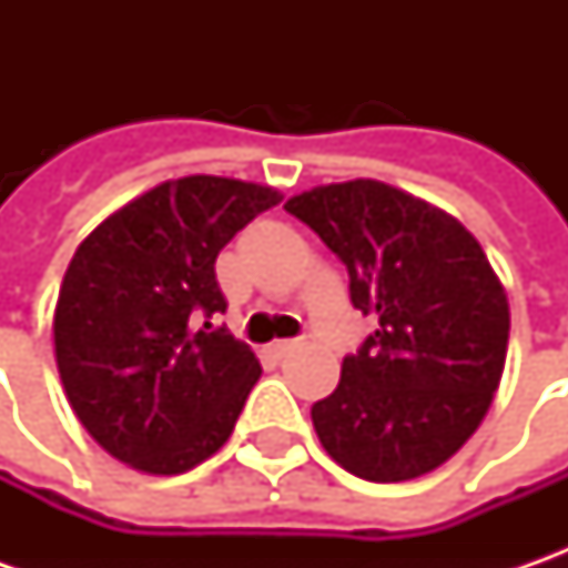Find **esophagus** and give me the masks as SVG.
Listing matches in <instances>:
<instances>
[{
	"label": "esophagus",
	"mask_w": 568,
	"mask_h": 568,
	"mask_svg": "<svg viewBox=\"0 0 568 568\" xmlns=\"http://www.w3.org/2000/svg\"><path fill=\"white\" fill-rule=\"evenodd\" d=\"M268 351H272L274 357L281 361V357H291L294 351H300V341H274Z\"/></svg>",
	"instance_id": "obj_1"
}]
</instances>
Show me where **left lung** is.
I'll return each mask as SVG.
<instances>
[{"label":"left lung","instance_id":"8db88e82","mask_svg":"<svg viewBox=\"0 0 568 568\" xmlns=\"http://www.w3.org/2000/svg\"><path fill=\"white\" fill-rule=\"evenodd\" d=\"M287 211L338 255L376 332L313 404L322 448L376 484L429 474L490 410L509 351V300L487 252L448 211L379 180L328 183Z\"/></svg>","mask_w":568,"mask_h":568}]
</instances>
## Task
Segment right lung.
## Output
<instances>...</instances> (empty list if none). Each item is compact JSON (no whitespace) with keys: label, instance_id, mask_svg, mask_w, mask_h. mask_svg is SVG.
Returning a JSON list of instances; mask_svg holds the SVG:
<instances>
[{"label":"right lung","instance_id":"1","mask_svg":"<svg viewBox=\"0 0 568 568\" xmlns=\"http://www.w3.org/2000/svg\"><path fill=\"white\" fill-rule=\"evenodd\" d=\"M281 192L230 176L148 189L91 230L53 313L59 379L81 426L144 474H183L233 433L262 366L227 328L214 262Z\"/></svg>","mask_w":568,"mask_h":568}]
</instances>
